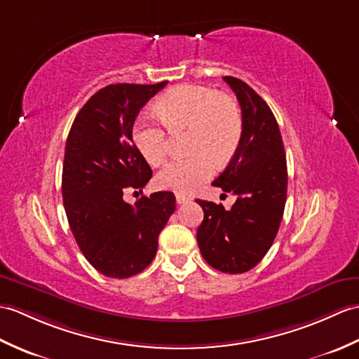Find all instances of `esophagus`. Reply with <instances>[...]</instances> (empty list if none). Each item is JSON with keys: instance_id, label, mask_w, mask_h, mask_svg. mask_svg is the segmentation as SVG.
<instances>
[{"instance_id": "34e87169", "label": "esophagus", "mask_w": 359, "mask_h": 359, "mask_svg": "<svg viewBox=\"0 0 359 359\" xmlns=\"http://www.w3.org/2000/svg\"><path fill=\"white\" fill-rule=\"evenodd\" d=\"M189 197L185 196V194H176V202L177 205H183V203H188L189 202Z\"/></svg>"}]
</instances>
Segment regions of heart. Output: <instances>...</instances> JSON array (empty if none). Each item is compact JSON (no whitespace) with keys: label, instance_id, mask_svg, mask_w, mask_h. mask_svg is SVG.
Wrapping results in <instances>:
<instances>
[{"label":"heart","instance_id":"heart-1","mask_svg":"<svg viewBox=\"0 0 359 359\" xmlns=\"http://www.w3.org/2000/svg\"><path fill=\"white\" fill-rule=\"evenodd\" d=\"M154 110L170 131H189L187 148L193 156L166 163L156 176L157 187L177 194L193 193L210 180L214 165H226L243 136V116L236 99L203 86L174 87L157 99ZM133 142L153 166L168 154L166 133L156 122L137 119Z\"/></svg>","mask_w":359,"mask_h":359}]
</instances>
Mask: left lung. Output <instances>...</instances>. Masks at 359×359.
Listing matches in <instances>:
<instances>
[{"mask_svg":"<svg viewBox=\"0 0 359 359\" xmlns=\"http://www.w3.org/2000/svg\"><path fill=\"white\" fill-rule=\"evenodd\" d=\"M223 81L238 99L243 136L212 185L237 200L231 210L196 200L203 210L197 243L214 269L243 273L263 260L277 237L287 194L286 153L269 105L241 79L224 76Z\"/></svg>","mask_w":359,"mask_h":359,"instance_id":"left-lung-1","label":"left lung"}]
</instances>
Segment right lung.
<instances>
[{"label":"right lung","mask_w":359,"mask_h":359,"mask_svg":"<svg viewBox=\"0 0 359 359\" xmlns=\"http://www.w3.org/2000/svg\"><path fill=\"white\" fill-rule=\"evenodd\" d=\"M168 82L111 84L81 108L67 137L62 198L81 252L96 271L128 278L144 271L157 252V240L176 210L170 191L123 202L128 188L140 189L153 171L133 142L140 108Z\"/></svg>","instance_id":"1"}]
</instances>
